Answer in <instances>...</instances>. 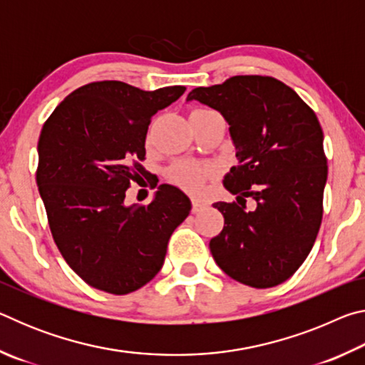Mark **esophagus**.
<instances>
[{"instance_id":"34e87169","label":"esophagus","mask_w":365,"mask_h":365,"mask_svg":"<svg viewBox=\"0 0 365 365\" xmlns=\"http://www.w3.org/2000/svg\"><path fill=\"white\" fill-rule=\"evenodd\" d=\"M205 207H206V202L197 201V200H193V201H191V212H193V214L201 212L202 209H205Z\"/></svg>"}]
</instances>
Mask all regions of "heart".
Listing matches in <instances>:
<instances>
[{"mask_svg":"<svg viewBox=\"0 0 365 365\" xmlns=\"http://www.w3.org/2000/svg\"><path fill=\"white\" fill-rule=\"evenodd\" d=\"M205 110L207 109H195L191 113H205ZM211 174L212 170L206 165L191 163H178L172 165L169 170L172 182H175L178 187L190 191V193H200L205 188V182Z\"/></svg>","mask_w":365,"mask_h":365,"instance_id":"heart-1","label":"heart"}]
</instances>
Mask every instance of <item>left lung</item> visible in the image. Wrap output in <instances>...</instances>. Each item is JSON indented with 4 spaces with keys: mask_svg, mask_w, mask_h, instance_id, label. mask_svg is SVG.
<instances>
[{
    "mask_svg": "<svg viewBox=\"0 0 365 365\" xmlns=\"http://www.w3.org/2000/svg\"><path fill=\"white\" fill-rule=\"evenodd\" d=\"M193 100L224 115L238 159L224 178L237 202L214 205L224 214L209 242L214 261L243 285H280L304 262L322 222L329 169L317 115L274 77L235 76L191 90Z\"/></svg>",
    "mask_w": 365,
    "mask_h": 365,
    "instance_id": "1",
    "label": "left lung"
}]
</instances>
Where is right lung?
<instances>
[{
    "label": "right lung",
    "mask_w": 365,
    "mask_h": 365,
    "mask_svg": "<svg viewBox=\"0 0 365 365\" xmlns=\"http://www.w3.org/2000/svg\"><path fill=\"white\" fill-rule=\"evenodd\" d=\"M185 90L93 82L72 91L41 128L36 185L48 224L66 262L90 287L127 294L146 285L188 217V196L168 183L148 206L123 202L146 172L140 163L151 117Z\"/></svg>",
    "instance_id": "right-lung-1"
}]
</instances>
